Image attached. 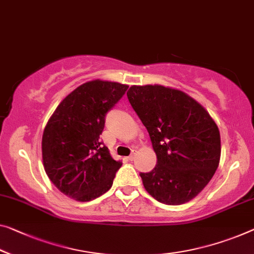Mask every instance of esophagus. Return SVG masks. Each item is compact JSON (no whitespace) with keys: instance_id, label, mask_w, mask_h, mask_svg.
I'll return each mask as SVG.
<instances>
[{"instance_id":"34e87169","label":"esophagus","mask_w":254,"mask_h":254,"mask_svg":"<svg viewBox=\"0 0 254 254\" xmlns=\"http://www.w3.org/2000/svg\"><path fill=\"white\" fill-rule=\"evenodd\" d=\"M134 157H135V152H134V151H132V152H131V154H130V155H129V157H128L127 159H128V160H129V161H132V160H134Z\"/></svg>"}]
</instances>
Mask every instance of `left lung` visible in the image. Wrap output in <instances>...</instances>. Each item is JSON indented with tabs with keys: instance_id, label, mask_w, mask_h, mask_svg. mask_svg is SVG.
Returning <instances> with one entry per match:
<instances>
[{
	"instance_id": "1",
	"label": "left lung",
	"mask_w": 254,
	"mask_h": 254,
	"mask_svg": "<svg viewBox=\"0 0 254 254\" xmlns=\"http://www.w3.org/2000/svg\"><path fill=\"white\" fill-rule=\"evenodd\" d=\"M128 100L149 131L157 166L140 173L146 192L168 205L186 203L208 185L220 161V132L209 112L181 89L132 85Z\"/></svg>"
}]
</instances>
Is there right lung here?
Here are the masks:
<instances>
[{
	"label": "right lung",
	"mask_w": 254,
	"mask_h": 254,
	"mask_svg": "<svg viewBox=\"0 0 254 254\" xmlns=\"http://www.w3.org/2000/svg\"><path fill=\"white\" fill-rule=\"evenodd\" d=\"M128 85L95 79L81 84L61 101L42 137L45 173L67 196L88 202L111 189L116 161L100 140L107 112L122 99Z\"/></svg>",
	"instance_id": "right-lung-1"
}]
</instances>
